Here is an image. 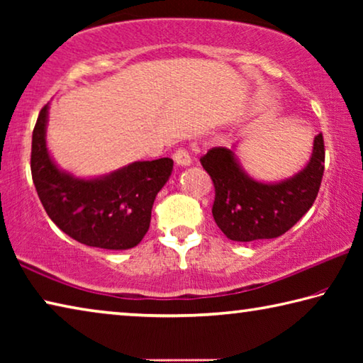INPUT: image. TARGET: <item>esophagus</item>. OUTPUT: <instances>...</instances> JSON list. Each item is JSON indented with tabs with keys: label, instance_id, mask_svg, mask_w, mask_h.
<instances>
[{
	"label": "esophagus",
	"instance_id": "esophagus-1",
	"mask_svg": "<svg viewBox=\"0 0 363 363\" xmlns=\"http://www.w3.org/2000/svg\"><path fill=\"white\" fill-rule=\"evenodd\" d=\"M173 160H174L176 167H181V168L190 167V163H192V158H190L189 152L184 150V149L176 150V152L173 153Z\"/></svg>",
	"mask_w": 363,
	"mask_h": 363
}]
</instances>
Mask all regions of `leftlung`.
I'll use <instances>...</instances> for the list:
<instances>
[{
    "label": "left lung",
    "mask_w": 363,
    "mask_h": 363,
    "mask_svg": "<svg viewBox=\"0 0 363 363\" xmlns=\"http://www.w3.org/2000/svg\"><path fill=\"white\" fill-rule=\"evenodd\" d=\"M235 152L237 144L232 149L214 147L200 160L216 189L213 218L218 227L233 242L284 235L309 211L320 189L323 136L314 138L311 158L303 169L274 182L250 176Z\"/></svg>",
    "instance_id": "1"
}]
</instances>
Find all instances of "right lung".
Instances as JSON below:
<instances>
[{"label":"right lung","mask_w":363,"mask_h":363,"mask_svg":"<svg viewBox=\"0 0 363 363\" xmlns=\"http://www.w3.org/2000/svg\"><path fill=\"white\" fill-rule=\"evenodd\" d=\"M49 104L32 136V177L48 216L73 240L102 250H130L149 230L155 196L173 160L133 162L112 173L82 177L62 169L46 145Z\"/></svg>","instance_id":"right-lung-1"}]
</instances>
